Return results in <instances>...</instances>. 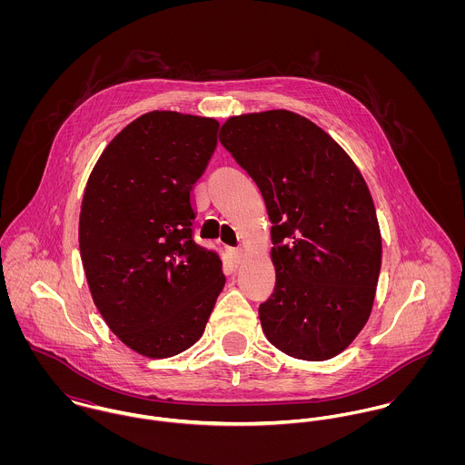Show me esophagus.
Returning a JSON list of instances; mask_svg holds the SVG:
<instances>
[{"label": "esophagus", "mask_w": 465, "mask_h": 465, "mask_svg": "<svg viewBox=\"0 0 465 465\" xmlns=\"http://www.w3.org/2000/svg\"><path fill=\"white\" fill-rule=\"evenodd\" d=\"M229 252H231V260H232L236 265H240V263H242V260H243V249H240V247H232Z\"/></svg>", "instance_id": "1"}]
</instances>
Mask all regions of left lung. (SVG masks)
<instances>
[{
    "label": "left lung",
    "mask_w": 465,
    "mask_h": 465,
    "mask_svg": "<svg viewBox=\"0 0 465 465\" xmlns=\"http://www.w3.org/2000/svg\"><path fill=\"white\" fill-rule=\"evenodd\" d=\"M220 143L258 184L272 222L275 288L260 306L268 341L330 360L369 321L381 270L367 183L330 134L290 111L232 116Z\"/></svg>",
    "instance_id": "8db88e82"
}]
</instances>
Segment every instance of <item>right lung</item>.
<instances>
[{
    "instance_id": "right-lung-1",
    "label": "right lung",
    "mask_w": 465,
    "mask_h": 465,
    "mask_svg": "<svg viewBox=\"0 0 465 465\" xmlns=\"http://www.w3.org/2000/svg\"><path fill=\"white\" fill-rule=\"evenodd\" d=\"M220 124L152 111L129 124L94 164L80 209V258L93 301L125 345L170 358L205 330L225 275L193 238V186Z\"/></svg>"
}]
</instances>
